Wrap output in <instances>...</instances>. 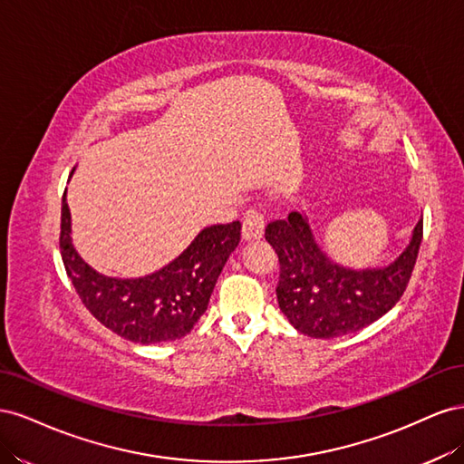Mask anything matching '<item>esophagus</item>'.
<instances>
[{
	"label": "esophagus",
	"mask_w": 464,
	"mask_h": 464,
	"mask_svg": "<svg viewBox=\"0 0 464 464\" xmlns=\"http://www.w3.org/2000/svg\"><path fill=\"white\" fill-rule=\"evenodd\" d=\"M265 230V217L261 215V210L257 208H249L244 215V224H242V237L246 242L251 240H259Z\"/></svg>",
	"instance_id": "34e87169"
}]
</instances>
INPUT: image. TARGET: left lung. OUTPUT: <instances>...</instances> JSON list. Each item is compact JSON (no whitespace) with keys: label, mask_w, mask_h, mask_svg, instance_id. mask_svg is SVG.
Segmentation results:
<instances>
[{"label":"left lung","mask_w":464,"mask_h":464,"mask_svg":"<svg viewBox=\"0 0 464 464\" xmlns=\"http://www.w3.org/2000/svg\"><path fill=\"white\" fill-rule=\"evenodd\" d=\"M265 237L280 261V312L302 334L334 339L368 327L401 300L422 244V218L397 259L362 269L331 259L317 244L310 218L300 213L271 222Z\"/></svg>","instance_id":"1"}]
</instances>
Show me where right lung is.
<instances>
[{
	"label": "right lung",
	"mask_w": 464,
	"mask_h": 464,
	"mask_svg": "<svg viewBox=\"0 0 464 464\" xmlns=\"http://www.w3.org/2000/svg\"><path fill=\"white\" fill-rule=\"evenodd\" d=\"M240 230L237 220L207 227L159 271L135 278L106 276L77 254L72 213L65 195L62 199V259L81 302L111 333L141 344L176 341L193 329L207 310L222 266L240 244Z\"/></svg>",
	"instance_id": "add662e5"
}]
</instances>
